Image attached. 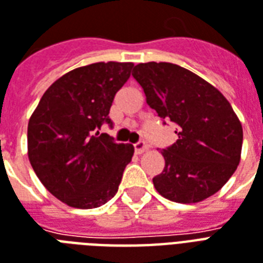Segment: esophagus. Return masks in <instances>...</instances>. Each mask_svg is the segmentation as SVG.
<instances>
[{
    "label": "esophagus",
    "instance_id": "esophagus-1",
    "mask_svg": "<svg viewBox=\"0 0 263 263\" xmlns=\"http://www.w3.org/2000/svg\"><path fill=\"white\" fill-rule=\"evenodd\" d=\"M134 149H135L136 154H142L143 152H146V150L149 149V146L146 145L145 142H138V143L134 145Z\"/></svg>",
    "mask_w": 263,
    "mask_h": 263
}]
</instances>
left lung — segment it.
<instances>
[{
  "label": "left lung",
  "mask_w": 263,
  "mask_h": 263,
  "mask_svg": "<svg viewBox=\"0 0 263 263\" xmlns=\"http://www.w3.org/2000/svg\"><path fill=\"white\" fill-rule=\"evenodd\" d=\"M132 77L163 124L176 125V142L161 149L165 165L153 178L156 190L183 204L215 194L236 171L243 146V128L228 99L197 74L174 63H139Z\"/></svg>",
  "instance_id": "8db88e82"
}]
</instances>
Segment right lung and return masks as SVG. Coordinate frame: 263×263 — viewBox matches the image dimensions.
Instances as JSON below:
<instances>
[{"label": "right lung", "mask_w": 263, "mask_h": 263, "mask_svg": "<svg viewBox=\"0 0 263 263\" xmlns=\"http://www.w3.org/2000/svg\"><path fill=\"white\" fill-rule=\"evenodd\" d=\"M132 67L99 62L71 70L48 88L30 117V164L41 183L70 207H100L117 193L134 146L116 143L99 129L113 125L110 107Z\"/></svg>", "instance_id": "1"}]
</instances>
